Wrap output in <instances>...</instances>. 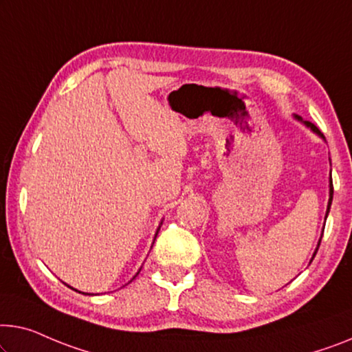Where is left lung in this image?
Instances as JSON below:
<instances>
[{
  "label": "left lung",
  "instance_id": "left-lung-1",
  "mask_svg": "<svg viewBox=\"0 0 352 352\" xmlns=\"http://www.w3.org/2000/svg\"><path fill=\"white\" fill-rule=\"evenodd\" d=\"M298 120H302L300 117H297ZM305 124L308 126V128H311L313 131H314V133H316V134H319V135H321V138H324V135L321 134V131H319L318 128H316V126H314L313 123H310V122H305ZM332 197H333V185H332V177H330V197H329V206H327V213H329V210H330V206H332ZM326 217H327V214H326ZM322 239V237H321ZM319 245H321V242H319L318 243V248H316V251H314V256H316V253H318V250H319ZM314 256H313V258H314Z\"/></svg>",
  "mask_w": 352,
  "mask_h": 352
}]
</instances>
